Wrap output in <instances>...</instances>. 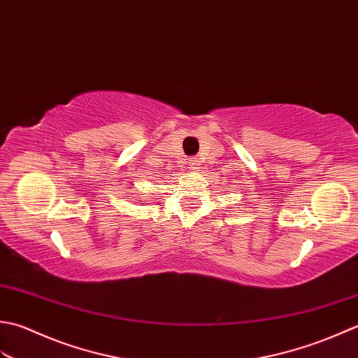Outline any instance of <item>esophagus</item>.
Listing matches in <instances>:
<instances>
[{
	"label": "esophagus",
	"instance_id": "1",
	"mask_svg": "<svg viewBox=\"0 0 358 358\" xmlns=\"http://www.w3.org/2000/svg\"><path fill=\"white\" fill-rule=\"evenodd\" d=\"M199 160L198 159H189L188 160V169L189 171H198L199 170Z\"/></svg>",
	"mask_w": 358,
	"mask_h": 358
}]
</instances>
